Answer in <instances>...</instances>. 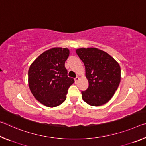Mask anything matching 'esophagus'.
I'll use <instances>...</instances> for the list:
<instances>
[{"label": "esophagus", "mask_w": 146, "mask_h": 146, "mask_svg": "<svg viewBox=\"0 0 146 146\" xmlns=\"http://www.w3.org/2000/svg\"><path fill=\"white\" fill-rule=\"evenodd\" d=\"M79 80V77L78 76H76V77L75 78V82H77V81Z\"/></svg>", "instance_id": "34e87169"}]
</instances>
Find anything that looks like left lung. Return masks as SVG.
<instances>
[{"label":"left lung","instance_id":"left-lung-1","mask_svg":"<svg viewBox=\"0 0 146 146\" xmlns=\"http://www.w3.org/2000/svg\"><path fill=\"white\" fill-rule=\"evenodd\" d=\"M76 52L84 64L89 82L87 90L81 92L82 99L93 106L107 103L120 82L119 64L111 56L97 48H80Z\"/></svg>","mask_w":146,"mask_h":146}]
</instances>
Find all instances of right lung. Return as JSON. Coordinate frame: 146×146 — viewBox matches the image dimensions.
Segmentation results:
<instances>
[{
  "label": "right lung",
  "instance_id": "1",
  "mask_svg": "<svg viewBox=\"0 0 146 146\" xmlns=\"http://www.w3.org/2000/svg\"><path fill=\"white\" fill-rule=\"evenodd\" d=\"M70 55L67 48L46 51L31 64L28 83L36 100L48 107H56L66 99L68 88L75 82L68 77L65 62Z\"/></svg>",
  "mask_w": 146,
  "mask_h": 146
}]
</instances>
